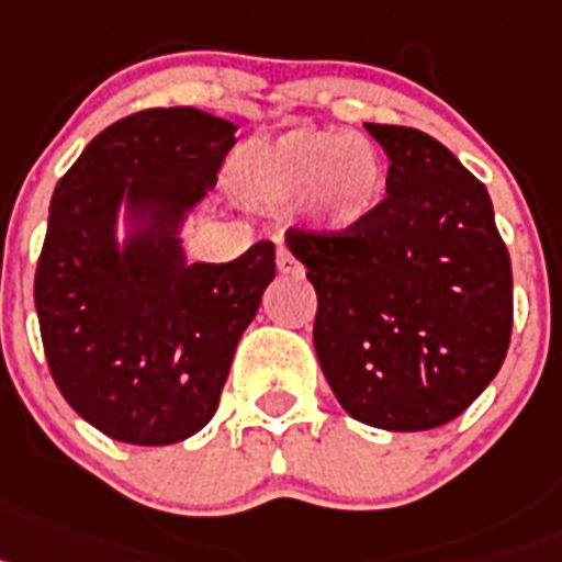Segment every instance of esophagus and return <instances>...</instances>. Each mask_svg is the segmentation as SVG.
Listing matches in <instances>:
<instances>
[{"label": "esophagus", "instance_id": "obj_1", "mask_svg": "<svg viewBox=\"0 0 562 562\" xmlns=\"http://www.w3.org/2000/svg\"><path fill=\"white\" fill-rule=\"evenodd\" d=\"M277 268H280L282 274H302V262L282 246L277 248Z\"/></svg>", "mask_w": 562, "mask_h": 562}]
</instances>
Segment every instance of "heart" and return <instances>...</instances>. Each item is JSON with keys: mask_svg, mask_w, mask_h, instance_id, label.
<instances>
[{"mask_svg": "<svg viewBox=\"0 0 562 562\" xmlns=\"http://www.w3.org/2000/svg\"><path fill=\"white\" fill-rule=\"evenodd\" d=\"M234 180L260 206H294L325 228H353L379 209L387 189L382 153L359 135L300 126L254 140L234 160Z\"/></svg>", "mask_w": 562, "mask_h": 562, "instance_id": "b5f03b06", "label": "heart"}]
</instances>
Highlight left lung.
<instances>
[{"mask_svg":"<svg viewBox=\"0 0 562 562\" xmlns=\"http://www.w3.org/2000/svg\"><path fill=\"white\" fill-rule=\"evenodd\" d=\"M387 198L341 232L288 228L316 288L314 348L356 422L416 432L452 422L501 370L512 262L486 187L422 130L364 124Z\"/></svg>","mask_w":562,"mask_h":562,"instance_id":"obj_1","label":"left lung"}]
</instances>
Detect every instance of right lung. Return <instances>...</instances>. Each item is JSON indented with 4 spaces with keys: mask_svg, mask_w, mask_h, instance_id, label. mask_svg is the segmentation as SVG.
Listing matches in <instances>:
<instances>
[{
    "mask_svg": "<svg viewBox=\"0 0 562 562\" xmlns=\"http://www.w3.org/2000/svg\"><path fill=\"white\" fill-rule=\"evenodd\" d=\"M237 126L153 106L106 126L56 183L33 300L65 402L104 436L164 447L212 422L234 348L274 280V243L187 266L175 237L115 251L121 198L175 223L214 189Z\"/></svg>",
    "mask_w": 562,
    "mask_h": 562,
    "instance_id": "add662e5",
    "label": "right lung"
}]
</instances>
